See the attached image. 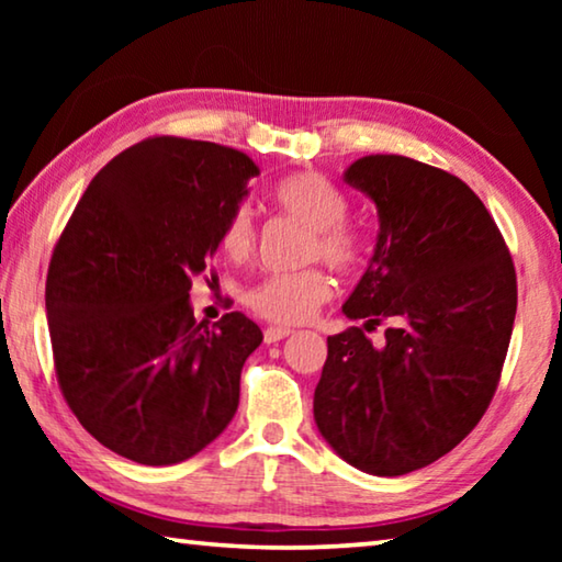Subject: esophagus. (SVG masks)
<instances>
[{"instance_id": "1", "label": "esophagus", "mask_w": 562, "mask_h": 562, "mask_svg": "<svg viewBox=\"0 0 562 562\" xmlns=\"http://www.w3.org/2000/svg\"><path fill=\"white\" fill-rule=\"evenodd\" d=\"M290 335H292L290 327H268L265 329V341H268V345H274V341H280Z\"/></svg>"}]
</instances>
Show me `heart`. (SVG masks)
I'll return each mask as SVG.
<instances>
[{"label": "heart", "instance_id": "1", "mask_svg": "<svg viewBox=\"0 0 562 562\" xmlns=\"http://www.w3.org/2000/svg\"><path fill=\"white\" fill-rule=\"evenodd\" d=\"M272 201L284 215L310 227L304 240V260H322L339 272L355 270L364 255V245L355 227H349V198L337 183L315 170H302L282 178L272 188ZM258 227L252 211L237 205L227 215L221 231V247L227 258L247 260L255 252ZM331 282L319 268H304L294 272H274L252 284L245 294L255 315L278 322V325H300L307 322L327 302Z\"/></svg>", "mask_w": 562, "mask_h": 562}]
</instances>
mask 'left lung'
I'll list each match as a JSON object with an SVG mask.
<instances>
[{
  "mask_svg": "<svg viewBox=\"0 0 562 562\" xmlns=\"http://www.w3.org/2000/svg\"><path fill=\"white\" fill-rule=\"evenodd\" d=\"M345 180L372 198V260L341 312L389 321L327 337L315 389L319 434L372 475L441 459L486 414L506 361L518 284L506 240L461 178L406 156H364Z\"/></svg>",
  "mask_w": 562,
  "mask_h": 562,
  "instance_id": "1",
  "label": "left lung"
}]
</instances>
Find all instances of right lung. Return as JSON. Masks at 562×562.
I'll return each instance as SVG.
<instances>
[{"instance_id":"right-lung-1","label":"right lung","mask_w":562,"mask_h":562,"mask_svg":"<svg viewBox=\"0 0 562 562\" xmlns=\"http://www.w3.org/2000/svg\"><path fill=\"white\" fill-rule=\"evenodd\" d=\"M255 176L235 148L146 138L93 176L54 247L56 379L83 429L123 459L180 463L233 422L262 331L243 312L195 322L188 292Z\"/></svg>"}]
</instances>
